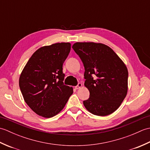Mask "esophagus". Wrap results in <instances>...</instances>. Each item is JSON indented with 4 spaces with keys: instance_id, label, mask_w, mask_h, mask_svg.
<instances>
[{
    "instance_id": "1",
    "label": "esophagus",
    "mask_w": 150,
    "mask_h": 150,
    "mask_svg": "<svg viewBox=\"0 0 150 150\" xmlns=\"http://www.w3.org/2000/svg\"><path fill=\"white\" fill-rule=\"evenodd\" d=\"M82 86V83H79L77 84V86H75V89H76V90H78V89H80Z\"/></svg>"
}]
</instances>
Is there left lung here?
<instances>
[{"label":"left lung","mask_w":150,"mask_h":150,"mask_svg":"<svg viewBox=\"0 0 150 150\" xmlns=\"http://www.w3.org/2000/svg\"><path fill=\"white\" fill-rule=\"evenodd\" d=\"M72 48L83 62L84 86L90 91L84 106L95 115L113 113L128 92V71L125 64L104 44L76 42Z\"/></svg>","instance_id":"obj_1"}]
</instances>
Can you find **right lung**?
<instances>
[{
	"label": "right lung",
	"instance_id": "add662e5",
	"mask_svg": "<svg viewBox=\"0 0 150 150\" xmlns=\"http://www.w3.org/2000/svg\"><path fill=\"white\" fill-rule=\"evenodd\" d=\"M71 44L61 42L40 47L26 63L19 78L26 103L35 113L45 118L58 114L72 95V87L64 84L62 65Z\"/></svg>",
	"mask_w": 150,
	"mask_h": 150
}]
</instances>
